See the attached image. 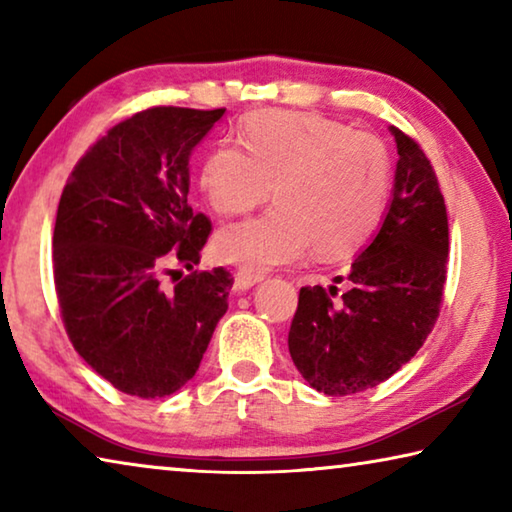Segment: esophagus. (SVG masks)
<instances>
[{
	"instance_id": "obj_1",
	"label": "esophagus",
	"mask_w": 512,
	"mask_h": 512,
	"mask_svg": "<svg viewBox=\"0 0 512 512\" xmlns=\"http://www.w3.org/2000/svg\"><path fill=\"white\" fill-rule=\"evenodd\" d=\"M259 280H262V275L259 273L248 271V268H239L235 275V291H246L253 287V284H257Z\"/></svg>"
}]
</instances>
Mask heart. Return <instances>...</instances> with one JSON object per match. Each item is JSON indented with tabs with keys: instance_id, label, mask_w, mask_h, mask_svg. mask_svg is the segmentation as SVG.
Returning a JSON list of instances; mask_svg holds the SVG:
<instances>
[{
	"instance_id": "1",
	"label": "heart",
	"mask_w": 512,
	"mask_h": 512,
	"mask_svg": "<svg viewBox=\"0 0 512 512\" xmlns=\"http://www.w3.org/2000/svg\"><path fill=\"white\" fill-rule=\"evenodd\" d=\"M244 145L225 140L205 155L203 196L216 214L237 216L273 187L277 207L223 228V259L264 271L309 246L318 257H343L375 232L391 189V155L377 135L320 115L262 110L244 121Z\"/></svg>"
}]
</instances>
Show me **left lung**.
I'll list each match as a JSON object with an SVG mask.
<instances>
[{
	"label": "left lung",
	"mask_w": 512,
	"mask_h": 512,
	"mask_svg": "<svg viewBox=\"0 0 512 512\" xmlns=\"http://www.w3.org/2000/svg\"><path fill=\"white\" fill-rule=\"evenodd\" d=\"M397 144L393 201L377 237L354 257L339 287H302L289 329L300 375L325 395L368 391L395 375L436 325L447 280V207L422 146Z\"/></svg>",
	"instance_id": "1"
}]
</instances>
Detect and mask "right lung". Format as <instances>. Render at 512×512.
I'll return each mask as SVG.
<instances>
[{
	"instance_id": "add662e5",
	"label": "right lung",
	"mask_w": 512,
	"mask_h": 512,
	"mask_svg": "<svg viewBox=\"0 0 512 512\" xmlns=\"http://www.w3.org/2000/svg\"><path fill=\"white\" fill-rule=\"evenodd\" d=\"M223 112H135L85 151L60 194L54 287L65 332L92 370L142 400L196 375L228 309L230 271H171L198 264L212 235L187 203V164Z\"/></svg>"
}]
</instances>
